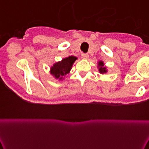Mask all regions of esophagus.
Listing matches in <instances>:
<instances>
[{
	"mask_svg": "<svg viewBox=\"0 0 149 149\" xmlns=\"http://www.w3.org/2000/svg\"><path fill=\"white\" fill-rule=\"evenodd\" d=\"M81 56H82L83 59H88V53H82V54H81Z\"/></svg>",
	"mask_w": 149,
	"mask_h": 149,
	"instance_id": "1",
	"label": "esophagus"
}]
</instances>
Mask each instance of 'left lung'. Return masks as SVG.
Segmentation results:
<instances>
[{
	"instance_id": "left-lung-1",
	"label": "left lung",
	"mask_w": 149,
	"mask_h": 149,
	"mask_svg": "<svg viewBox=\"0 0 149 149\" xmlns=\"http://www.w3.org/2000/svg\"><path fill=\"white\" fill-rule=\"evenodd\" d=\"M98 67H99V72L101 73V74H103V73H106L107 72L106 68L104 67V64L102 61H100L98 63Z\"/></svg>"
}]
</instances>
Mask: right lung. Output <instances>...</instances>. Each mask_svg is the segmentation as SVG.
Instances as JSON below:
<instances>
[{"label": "right lung", "instance_id": "add662e5", "mask_svg": "<svg viewBox=\"0 0 149 149\" xmlns=\"http://www.w3.org/2000/svg\"><path fill=\"white\" fill-rule=\"evenodd\" d=\"M76 60L77 58L74 56H70L65 58L61 62H58L53 65L51 68V73L56 79H61L63 77L69 73L73 63Z\"/></svg>", "mask_w": 149, "mask_h": 149}]
</instances>
